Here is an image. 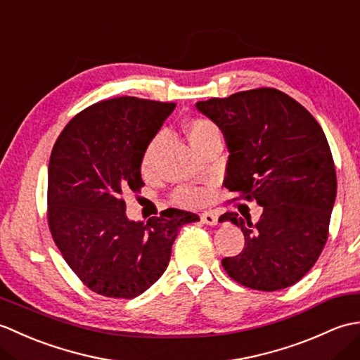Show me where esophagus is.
Masks as SVG:
<instances>
[{
  "mask_svg": "<svg viewBox=\"0 0 360 360\" xmlns=\"http://www.w3.org/2000/svg\"><path fill=\"white\" fill-rule=\"evenodd\" d=\"M200 218L204 224H209V226L218 224V217H217V213H213V212H204V213H201Z\"/></svg>",
  "mask_w": 360,
  "mask_h": 360,
  "instance_id": "1",
  "label": "esophagus"
}]
</instances>
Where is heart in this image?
I'll return each mask as SVG.
<instances>
[{
    "label": "heart",
    "mask_w": 360,
    "mask_h": 360,
    "mask_svg": "<svg viewBox=\"0 0 360 360\" xmlns=\"http://www.w3.org/2000/svg\"><path fill=\"white\" fill-rule=\"evenodd\" d=\"M186 131H187V137H188L190 143L193 145V148H196L198 145H201L209 136L219 133L217 125L213 124V122H210L207 119H201V117L190 119L186 125ZM160 141H162V136L158 134L153 137L147 147H145L142 159H141V170L143 174H150L153 170H155L156 156H158ZM205 198H207V193H205L202 188H196V187L179 188L178 192L174 193V201L179 204H184V205L202 204L205 201Z\"/></svg>",
    "instance_id": "obj_1"
}]
</instances>
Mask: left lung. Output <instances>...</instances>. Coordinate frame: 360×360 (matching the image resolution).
<instances>
[{
    "mask_svg": "<svg viewBox=\"0 0 360 360\" xmlns=\"http://www.w3.org/2000/svg\"><path fill=\"white\" fill-rule=\"evenodd\" d=\"M196 108L226 137L231 156L224 187L263 207L257 223L250 215H221V223L232 221L244 233L240 254L221 262L224 271L240 285L263 292L295 285L322 254L338 192L322 127L304 106L275 88L213 97Z\"/></svg>",
    "mask_w": 360,
    "mask_h": 360,
    "instance_id": "obj_1",
    "label": "left lung"
}]
</instances>
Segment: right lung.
<instances>
[{
	"label": "right lung",
	"instance_id": "1",
	"mask_svg": "<svg viewBox=\"0 0 360 360\" xmlns=\"http://www.w3.org/2000/svg\"><path fill=\"white\" fill-rule=\"evenodd\" d=\"M173 102L114 97L68 122L48 168V224L80 281L108 298H134L170 262L181 226L195 213L167 209L147 223L125 215L127 192H141V159L174 110Z\"/></svg>",
	"mask_w": 360,
	"mask_h": 360
}]
</instances>
